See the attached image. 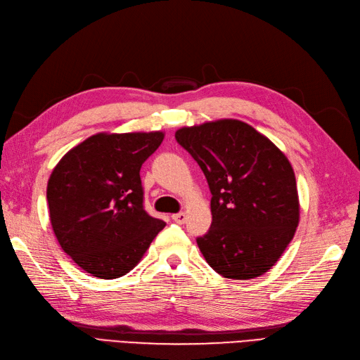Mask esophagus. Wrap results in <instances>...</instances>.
Masks as SVG:
<instances>
[{"instance_id": "obj_1", "label": "esophagus", "mask_w": 360, "mask_h": 360, "mask_svg": "<svg viewBox=\"0 0 360 360\" xmlns=\"http://www.w3.org/2000/svg\"><path fill=\"white\" fill-rule=\"evenodd\" d=\"M172 219L178 224H184L185 221H187V214L185 212H178V214H173L172 215Z\"/></svg>"}]
</instances>
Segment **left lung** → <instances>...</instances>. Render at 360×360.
Segmentation results:
<instances>
[{
	"label": "left lung",
	"instance_id": "1",
	"mask_svg": "<svg viewBox=\"0 0 360 360\" xmlns=\"http://www.w3.org/2000/svg\"><path fill=\"white\" fill-rule=\"evenodd\" d=\"M175 137L205 173L212 224L197 238L224 278L250 280L283 256L299 224L295 172L268 137L238 120L182 127Z\"/></svg>",
	"mask_w": 360,
	"mask_h": 360
}]
</instances>
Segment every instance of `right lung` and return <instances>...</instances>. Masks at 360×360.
Returning <instances> with one entry per match:
<instances>
[{
	"label": "right lung",
	"instance_id": "right-lung-1",
	"mask_svg": "<svg viewBox=\"0 0 360 360\" xmlns=\"http://www.w3.org/2000/svg\"><path fill=\"white\" fill-rule=\"evenodd\" d=\"M163 131L98 133L72 148L48 182L49 217L65 254L101 280L129 274L163 219L143 210L141 167Z\"/></svg>",
	"mask_w": 360,
	"mask_h": 360
}]
</instances>
